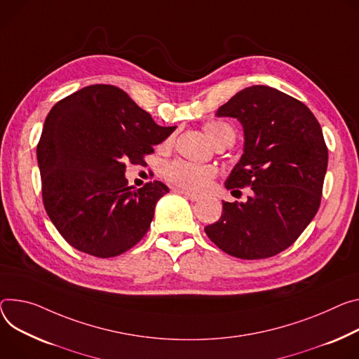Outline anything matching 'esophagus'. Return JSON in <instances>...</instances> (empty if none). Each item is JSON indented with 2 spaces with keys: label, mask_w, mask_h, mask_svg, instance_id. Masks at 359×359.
<instances>
[{
  "label": "esophagus",
  "mask_w": 359,
  "mask_h": 359,
  "mask_svg": "<svg viewBox=\"0 0 359 359\" xmlns=\"http://www.w3.org/2000/svg\"><path fill=\"white\" fill-rule=\"evenodd\" d=\"M175 191H179L180 194H183V196L191 202H198L202 199L201 194L198 193H191V191H187V190H183V189H175Z\"/></svg>",
  "instance_id": "34e87169"
}]
</instances>
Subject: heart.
<instances>
[{"instance_id":"b5f03b06","label":"heart","mask_w":359,"mask_h":359,"mask_svg":"<svg viewBox=\"0 0 359 359\" xmlns=\"http://www.w3.org/2000/svg\"><path fill=\"white\" fill-rule=\"evenodd\" d=\"M203 130L215 146L229 140L235 142V130L223 121H210L205 124ZM170 142L172 137H169L165 144H170ZM163 176L177 187L202 191L209 187L210 182L215 179L216 169L209 165H196V163H190L186 160H175L163 168Z\"/></svg>"}]
</instances>
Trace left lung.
<instances>
[{
	"label": "left lung",
	"mask_w": 359,
	"mask_h": 359,
	"mask_svg": "<svg viewBox=\"0 0 359 359\" xmlns=\"http://www.w3.org/2000/svg\"><path fill=\"white\" fill-rule=\"evenodd\" d=\"M243 126V154L226 189L250 187L245 203L223 202L209 239L239 259H266L295 242L315 217L328 166V147L312 111L293 97L252 86L216 111Z\"/></svg>",
	"instance_id": "left-lung-1"
}]
</instances>
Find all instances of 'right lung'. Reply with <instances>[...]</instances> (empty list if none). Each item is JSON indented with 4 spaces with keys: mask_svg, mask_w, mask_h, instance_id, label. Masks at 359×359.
<instances>
[{
    "mask_svg": "<svg viewBox=\"0 0 359 359\" xmlns=\"http://www.w3.org/2000/svg\"><path fill=\"white\" fill-rule=\"evenodd\" d=\"M173 127H161L121 88L87 86L50 110L37 160L46 212L73 248L113 257L147 233L169 187L158 180L128 186L126 161L143 165Z\"/></svg>",
    "mask_w": 359,
    "mask_h": 359,
    "instance_id": "obj_1",
    "label": "right lung"
}]
</instances>
